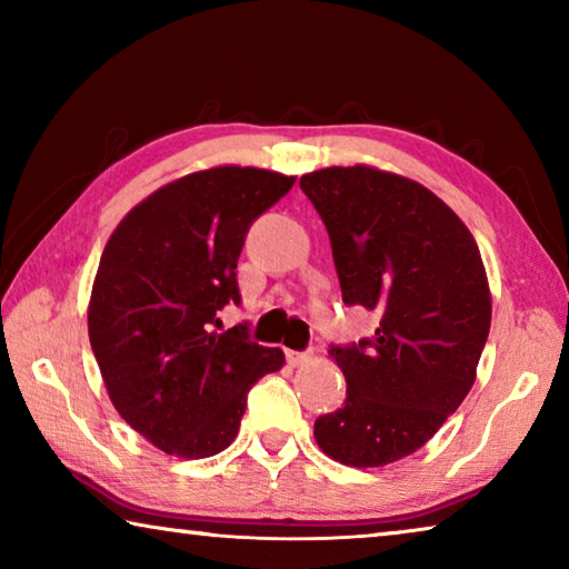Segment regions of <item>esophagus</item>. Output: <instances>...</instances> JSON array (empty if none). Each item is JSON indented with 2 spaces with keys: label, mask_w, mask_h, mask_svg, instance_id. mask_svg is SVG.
<instances>
[{
  "label": "esophagus",
  "mask_w": 569,
  "mask_h": 569,
  "mask_svg": "<svg viewBox=\"0 0 569 569\" xmlns=\"http://www.w3.org/2000/svg\"><path fill=\"white\" fill-rule=\"evenodd\" d=\"M286 356H288V361H291L293 366H298V363L311 361L313 359V351H288Z\"/></svg>",
  "instance_id": "obj_1"
}]
</instances>
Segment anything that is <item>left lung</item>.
<instances>
[{"mask_svg": "<svg viewBox=\"0 0 569 569\" xmlns=\"http://www.w3.org/2000/svg\"><path fill=\"white\" fill-rule=\"evenodd\" d=\"M301 190L331 238L346 306L379 329L329 353L346 377L341 409L313 437L346 467H383L437 435L475 383L492 298L477 240L455 210L409 178L326 168Z\"/></svg>", "mask_w": 569, "mask_h": 569, "instance_id": "8db88e82", "label": "left lung"}]
</instances>
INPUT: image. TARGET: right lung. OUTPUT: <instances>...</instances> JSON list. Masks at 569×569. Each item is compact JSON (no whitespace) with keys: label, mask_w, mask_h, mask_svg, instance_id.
<instances>
[{"label":"right lung","mask_w":569,"mask_h":569,"mask_svg":"<svg viewBox=\"0 0 569 569\" xmlns=\"http://www.w3.org/2000/svg\"><path fill=\"white\" fill-rule=\"evenodd\" d=\"M296 178L213 168L152 192L114 228L94 276L88 329L120 417L158 449L203 459L236 439L253 383L283 351L220 329L240 303L238 256L256 218Z\"/></svg>","instance_id":"right-lung-1"}]
</instances>
